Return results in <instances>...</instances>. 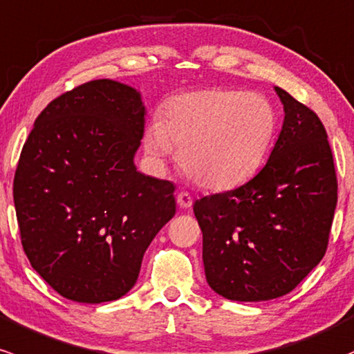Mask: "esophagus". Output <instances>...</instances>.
Returning <instances> with one entry per match:
<instances>
[{
  "label": "esophagus",
  "instance_id": "1",
  "mask_svg": "<svg viewBox=\"0 0 354 354\" xmlns=\"http://www.w3.org/2000/svg\"><path fill=\"white\" fill-rule=\"evenodd\" d=\"M176 201H178V207L180 208H189L193 205V198L189 196V193H186V192H180L178 193V196H176Z\"/></svg>",
  "mask_w": 354,
  "mask_h": 354
}]
</instances>
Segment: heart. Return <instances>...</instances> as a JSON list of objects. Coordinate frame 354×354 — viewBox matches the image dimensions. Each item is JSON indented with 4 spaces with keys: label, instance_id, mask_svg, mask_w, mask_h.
Masks as SVG:
<instances>
[{
    "label": "heart",
    "instance_id": "b5f03b06",
    "mask_svg": "<svg viewBox=\"0 0 354 354\" xmlns=\"http://www.w3.org/2000/svg\"><path fill=\"white\" fill-rule=\"evenodd\" d=\"M277 133V112L257 92L207 88L173 97L165 118L145 133L151 158L180 149V165L195 183L213 192L250 180L266 162Z\"/></svg>",
    "mask_w": 354,
    "mask_h": 354
}]
</instances>
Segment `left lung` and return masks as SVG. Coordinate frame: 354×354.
I'll list each match as a JSON object with an SVG mask.
<instances>
[{
	"label": "left lung",
	"instance_id": "left-lung-1",
	"mask_svg": "<svg viewBox=\"0 0 354 354\" xmlns=\"http://www.w3.org/2000/svg\"><path fill=\"white\" fill-rule=\"evenodd\" d=\"M274 88L284 124L267 165L240 188L193 205L207 282L230 301L290 292L324 257L337 203L324 126L309 107Z\"/></svg>",
	"mask_w": 354,
	"mask_h": 354
}]
</instances>
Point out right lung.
I'll list each match as a JSON object with an SVG mask.
<instances>
[{"label":"right lung","mask_w":354,"mask_h":354,"mask_svg":"<svg viewBox=\"0 0 354 354\" xmlns=\"http://www.w3.org/2000/svg\"><path fill=\"white\" fill-rule=\"evenodd\" d=\"M141 92L92 80L46 106L23 146L13 200L23 250L60 296L115 301L176 213L174 185L138 171Z\"/></svg>","instance_id":"obj_1"}]
</instances>
